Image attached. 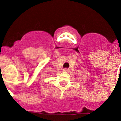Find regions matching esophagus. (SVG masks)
<instances>
[{
    "mask_svg": "<svg viewBox=\"0 0 121 121\" xmlns=\"http://www.w3.org/2000/svg\"><path fill=\"white\" fill-rule=\"evenodd\" d=\"M63 71H64V72H69V71H70V70H69V69H67V68H65V69L63 70Z\"/></svg>",
    "mask_w": 121,
    "mask_h": 121,
    "instance_id": "esophagus-1",
    "label": "esophagus"
}]
</instances>
